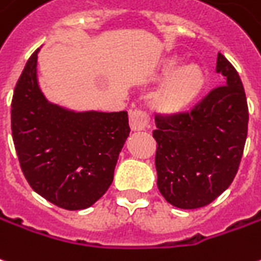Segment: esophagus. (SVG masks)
I'll use <instances>...</instances> for the list:
<instances>
[{
    "label": "esophagus",
    "mask_w": 261,
    "mask_h": 261,
    "mask_svg": "<svg viewBox=\"0 0 261 261\" xmlns=\"http://www.w3.org/2000/svg\"><path fill=\"white\" fill-rule=\"evenodd\" d=\"M151 124V116L143 109H136L130 112V125L134 131L145 130Z\"/></svg>",
    "instance_id": "esophagus-1"
}]
</instances>
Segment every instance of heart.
<instances>
[{"instance_id":"b5f03b06","label":"heart","mask_w":261,"mask_h":261,"mask_svg":"<svg viewBox=\"0 0 261 261\" xmlns=\"http://www.w3.org/2000/svg\"><path fill=\"white\" fill-rule=\"evenodd\" d=\"M174 70V66L167 69V74ZM203 85V74L198 66H187L179 69L171 77L160 96V103L169 110H178L194 99Z\"/></svg>"}]
</instances>
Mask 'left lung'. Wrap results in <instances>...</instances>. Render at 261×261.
Returning <instances> with one entry per match:
<instances>
[{
    "mask_svg": "<svg viewBox=\"0 0 261 261\" xmlns=\"http://www.w3.org/2000/svg\"><path fill=\"white\" fill-rule=\"evenodd\" d=\"M225 85L189 110L155 113L156 185L171 205L196 209L225 192L238 174L247 137L249 107L238 70L218 54Z\"/></svg>",
    "mask_w": 261,
    "mask_h": 261,
    "instance_id": "left-lung-1",
    "label": "left lung"
}]
</instances>
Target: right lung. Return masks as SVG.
I'll return each instance as SVG.
<instances>
[{"instance_id": "1", "label": "right lung", "mask_w": 261, "mask_h": 261, "mask_svg": "<svg viewBox=\"0 0 261 261\" xmlns=\"http://www.w3.org/2000/svg\"><path fill=\"white\" fill-rule=\"evenodd\" d=\"M38 50L23 67L11 103L16 155L36 194L62 209H86L112 185L130 134L128 114L72 113L48 103L36 80Z\"/></svg>"}]
</instances>
